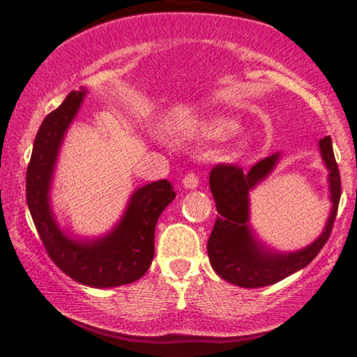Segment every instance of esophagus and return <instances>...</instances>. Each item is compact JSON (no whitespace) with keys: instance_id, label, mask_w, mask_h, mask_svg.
<instances>
[{"instance_id":"1","label":"esophagus","mask_w":357,"mask_h":357,"mask_svg":"<svg viewBox=\"0 0 357 357\" xmlns=\"http://www.w3.org/2000/svg\"><path fill=\"white\" fill-rule=\"evenodd\" d=\"M198 183H199V179L195 173H188L183 178V186L186 188V190H196V188H198Z\"/></svg>"}]
</instances>
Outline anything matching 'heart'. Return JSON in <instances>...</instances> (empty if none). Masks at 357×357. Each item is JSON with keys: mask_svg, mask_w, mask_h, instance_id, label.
<instances>
[{"mask_svg": "<svg viewBox=\"0 0 357 357\" xmlns=\"http://www.w3.org/2000/svg\"><path fill=\"white\" fill-rule=\"evenodd\" d=\"M198 127H199V132H202L203 136L211 137V139L231 137L235 136L240 129L238 122L231 121V119H227V117L208 119V121H203Z\"/></svg>", "mask_w": 357, "mask_h": 357, "instance_id": "b5f03b06", "label": "heart"}]
</instances>
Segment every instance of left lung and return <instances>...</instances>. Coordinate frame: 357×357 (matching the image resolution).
Here are the masks:
<instances>
[{
	"instance_id": "1",
	"label": "left lung",
	"mask_w": 357,
	"mask_h": 357,
	"mask_svg": "<svg viewBox=\"0 0 357 357\" xmlns=\"http://www.w3.org/2000/svg\"><path fill=\"white\" fill-rule=\"evenodd\" d=\"M324 166L327 167L331 211L321 235L307 247L296 252H277L257 240L250 227V192L267 179L280 161V153L257 162L248 173L231 165H218L210 173V190L215 198V227L208 240L210 264L223 280L245 289L267 287L284 280L307 267L321 252L337 213L341 199V176L333 153V141L326 136L319 141Z\"/></svg>"
}]
</instances>
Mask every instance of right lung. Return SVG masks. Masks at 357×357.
Wrapping results in <instances>:
<instances>
[{"instance_id": "add662e5", "label": "right lung", "mask_w": 357, "mask_h": 357, "mask_svg": "<svg viewBox=\"0 0 357 357\" xmlns=\"http://www.w3.org/2000/svg\"><path fill=\"white\" fill-rule=\"evenodd\" d=\"M85 96V89L73 90L40 126L26 171V202L36 231L56 267L82 285L110 289L132 284L151 267L155 223L176 192L167 179L137 188L116 227L96 238H80L61 230L50 203L53 174L61 142Z\"/></svg>"}]
</instances>
